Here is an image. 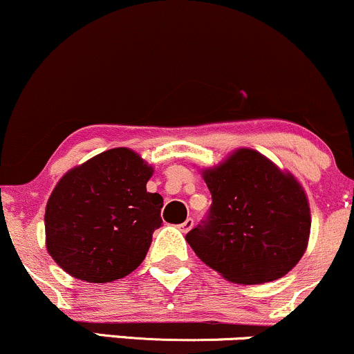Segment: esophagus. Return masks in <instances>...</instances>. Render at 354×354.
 Wrapping results in <instances>:
<instances>
[{
  "mask_svg": "<svg viewBox=\"0 0 354 354\" xmlns=\"http://www.w3.org/2000/svg\"><path fill=\"white\" fill-rule=\"evenodd\" d=\"M193 226H194V219L193 218H188L185 223H181L180 230L183 231V233H188V231L193 228Z\"/></svg>",
  "mask_w": 354,
  "mask_h": 354,
  "instance_id": "obj_1",
  "label": "esophagus"
}]
</instances>
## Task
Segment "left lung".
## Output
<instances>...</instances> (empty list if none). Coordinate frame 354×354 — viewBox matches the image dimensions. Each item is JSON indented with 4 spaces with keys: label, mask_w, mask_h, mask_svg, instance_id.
<instances>
[{
    "label": "left lung",
    "mask_w": 354,
    "mask_h": 354,
    "mask_svg": "<svg viewBox=\"0 0 354 354\" xmlns=\"http://www.w3.org/2000/svg\"><path fill=\"white\" fill-rule=\"evenodd\" d=\"M203 178L213 203L186 234L198 258L238 284L274 281L293 270L311 228L306 193L293 174L239 148Z\"/></svg>",
    "instance_id": "1"
}]
</instances>
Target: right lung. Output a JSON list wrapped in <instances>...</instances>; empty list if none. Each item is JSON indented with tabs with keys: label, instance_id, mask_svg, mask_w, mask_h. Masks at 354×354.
I'll return each mask as SVG.
<instances>
[{
	"label": "right lung",
	"instance_id": "obj_1",
	"mask_svg": "<svg viewBox=\"0 0 354 354\" xmlns=\"http://www.w3.org/2000/svg\"><path fill=\"white\" fill-rule=\"evenodd\" d=\"M151 174V166L128 148L108 149L70 169L44 213L51 258L88 283H109L135 271L163 223V198L146 191Z\"/></svg>",
	"mask_w": 354,
	"mask_h": 354
}]
</instances>
